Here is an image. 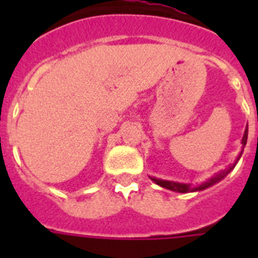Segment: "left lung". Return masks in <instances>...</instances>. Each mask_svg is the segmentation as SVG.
<instances>
[{
	"instance_id": "left-lung-1",
	"label": "left lung",
	"mask_w": 258,
	"mask_h": 258,
	"mask_svg": "<svg viewBox=\"0 0 258 258\" xmlns=\"http://www.w3.org/2000/svg\"><path fill=\"white\" fill-rule=\"evenodd\" d=\"M246 142H248V125H246V128H245V133H244V137H242V141H241V143H242V151H244V147L246 146ZM242 151L240 153V155L237 157L236 162L233 163V165H230L228 167V169L225 170H221L218 174H216V175H213L212 178H209L206 182H204V183H201L200 186H197V187H191V184L190 183H182V182H174V180H166V179H159V178H155V176H150L151 178V180L153 182H155L157 184H159V186H162V187L165 188H169V190H171V191H175V192H192V191H201V190H205V188L210 187V186H213V184L218 183L220 180H222L225 178V176L228 175L229 172L232 171L234 167H236L237 162L240 161L241 155H242Z\"/></svg>"
}]
</instances>
